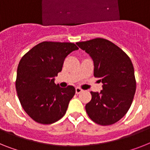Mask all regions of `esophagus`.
Segmentation results:
<instances>
[{
	"mask_svg": "<svg viewBox=\"0 0 150 150\" xmlns=\"http://www.w3.org/2000/svg\"><path fill=\"white\" fill-rule=\"evenodd\" d=\"M82 89L79 88V87H77V88H75V92H76V94H80V93L82 92Z\"/></svg>",
	"mask_w": 150,
	"mask_h": 150,
	"instance_id": "1",
	"label": "esophagus"
}]
</instances>
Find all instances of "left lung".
<instances>
[{"label": "left lung", "mask_w": 150, "mask_h": 150, "mask_svg": "<svg viewBox=\"0 0 150 150\" xmlns=\"http://www.w3.org/2000/svg\"><path fill=\"white\" fill-rule=\"evenodd\" d=\"M94 62V75L103 84L100 92L91 91L85 105L88 115L96 124H115L128 111L136 91L134 69L128 56L115 44L96 38L76 42Z\"/></svg>", "instance_id": "8db88e82"}]
</instances>
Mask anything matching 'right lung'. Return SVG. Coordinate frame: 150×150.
<instances>
[{
  "mask_svg": "<svg viewBox=\"0 0 150 150\" xmlns=\"http://www.w3.org/2000/svg\"><path fill=\"white\" fill-rule=\"evenodd\" d=\"M78 50L71 42H42L26 52L19 62L17 95L26 114L37 123L53 124L65 115L75 88L71 85H56L55 77L62 71L66 56Z\"/></svg>",
  "mask_w": 150,
  "mask_h": 150,
  "instance_id": "1",
  "label": "right lung"
}]
</instances>
